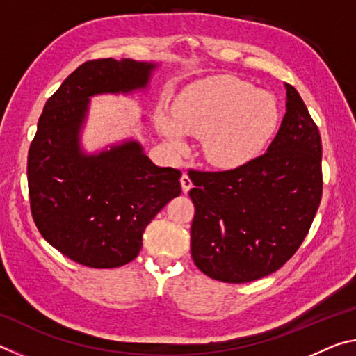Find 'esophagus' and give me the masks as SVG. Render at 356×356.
I'll use <instances>...</instances> for the list:
<instances>
[{
	"label": "esophagus",
	"mask_w": 356,
	"mask_h": 356,
	"mask_svg": "<svg viewBox=\"0 0 356 356\" xmlns=\"http://www.w3.org/2000/svg\"><path fill=\"white\" fill-rule=\"evenodd\" d=\"M180 185H182V190H184V193H188V191L191 190L193 184H191V180H190L188 174H186V172H184L182 176H180Z\"/></svg>",
	"instance_id": "34e87169"
}]
</instances>
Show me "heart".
Returning <instances> with one entry per match:
<instances>
[{
  "label": "heart",
  "mask_w": 356,
  "mask_h": 356,
  "mask_svg": "<svg viewBox=\"0 0 356 356\" xmlns=\"http://www.w3.org/2000/svg\"><path fill=\"white\" fill-rule=\"evenodd\" d=\"M272 94L256 91L236 76H210L185 88L172 106V119L159 118V129L174 149L184 134L204 138L207 159L220 166H240L257 156L278 127Z\"/></svg>",
  "instance_id": "1"
}]
</instances>
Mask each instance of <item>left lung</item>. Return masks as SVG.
<instances>
[{
  "instance_id": "obj_1",
  "label": "left lung",
  "mask_w": 356,
  "mask_h": 356,
  "mask_svg": "<svg viewBox=\"0 0 356 356\" xmlns=\"http://www.w3.org/2000/svg\"><path fill=\"white\" fill-rule=\"evenodd\" d=\"M284 88L286 114L267 152L232 170L188 171L191 257L213 280L240 284L280 270L321 204V134L297 89Z\"/></svg>"
}]
</instances>
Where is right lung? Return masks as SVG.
<instances>
[{"mask_svg":"<svg viewBox=\"0 0 356 356\" xmlns=\"http://www.w3.org/2000/svg\"><path fill=\"white\" fill-rule=\"evenodd\" d=\"M154 64L91 59L47 100L28 152L33 220L48 243L92 268L129 264L144 229L182 191L180 172L155 166L135 141L83 155L78 130L89 97L147 86Z\"/></svg>","mask_w":356,"mask_h":356,"instance_id":"add662e5","label":"right lung"}]
</instances>
